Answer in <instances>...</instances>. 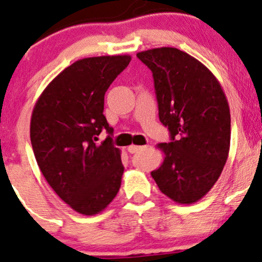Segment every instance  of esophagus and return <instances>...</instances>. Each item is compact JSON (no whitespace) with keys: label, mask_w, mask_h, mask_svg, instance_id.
I'll return each mask as SVG.
<instances>
[{"label":"esophagus","mask_w":262,"mask_h":262,"mask_svg":"<svg viewBox=\"0 0 262 262\" xmlns=\"http://www.w3.org/2000/svg\"><path fill=\"white\" fill-rule=\"evenodd\" d=\"M146 148V146H139V145H130L128 146V151L129 153H138V151L140 150H144V149Z\"/></svg>","instance_id":"esophagus-1"}]
</instances>
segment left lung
<instances>
[{
	"mask_svg": "<svg viewBox=\"0 0 262 262\" xmlns=\"http://www.w3.org/2000/svg\"><path fill=\"white\" fill-rule=\"evenodd\" d=\"M137 57L153 73L159 119L170 132V142L158 144L164 162L151 177L175 203H196L217 182L228 159V99L216 77L178 48H153Z\"/></svg>",
	"mask_w": 262,
	"mask_h": 262,
	"instance_id": "1",
	"label": "left lung"
}]
</instances>
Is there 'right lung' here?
<instances>
[{
    "label": "right lung",
    "instance_id": "right-lung-1",
    "mask_svg": "<svg viewBox=\"0 0 262 262\" xmlns=\"http://www.w3.org/2000/svg\"><path fill=\"white\" fill-rule=\"evenodd\" d=\"M130 59L128 54L79 59L34 104L30 134L37 164L56 194L79 214H99L119 191L124 166L103 111L105 92ZM103 128L110 136L97 145Z\"/></svg>",
    "mask_w": 262,
    "mask_h": 262
}]
</instances>
